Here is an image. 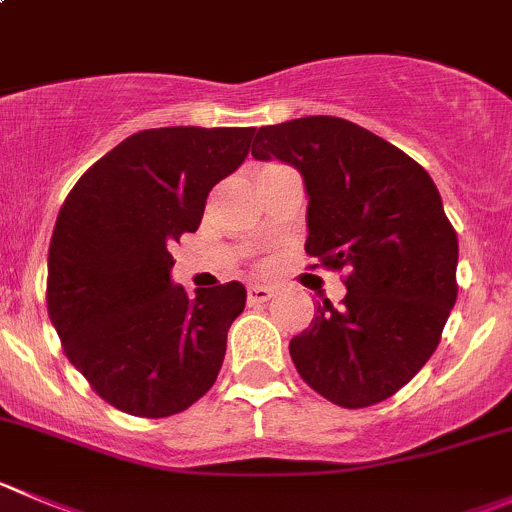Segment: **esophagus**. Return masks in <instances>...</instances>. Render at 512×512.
Segmentation results:
<instances>
[{
  "instance_id": "34e87169",
  "label": "esophagus",
  "mask_w": 512,
  "mask_h": 512,
  "mask_svg": "<svg viewBox=\"0 0 512 512\" xmlns=\"http://www.w3.org/2000/svg\"><path fill=\"white\" fill-rule=\"evenodd\" d=\"M272 297V287L267 285H250L247 287V300L250 302H267Z\"/></svg>"
}]
</instances>
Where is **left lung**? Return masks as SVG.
Masks as SVG:
<instances>
[{
    "label": "left lung",
    "mask_w": 512,
    "mask_h": 512,
    "mask_svg": "<svg viewBox=\"0 0 512 512\" xmlns=\"http://www.w3.org/2000/svg\"><path fill=\"white\" fill-rule=\"evenodd\" d=\"M255 160H280L307 192V255L345 270L342 305H320L290 340L302 380L340 408L398 393L430 360L458 297V235L428 172L340 117L260 127Z\"/></svg>",
    "instance_id": "obj_1"
}]
</instances>
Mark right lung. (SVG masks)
<instances>
[{
	"label": "right lung",
	"mask_w": 512,
	"mask_h": 512,
	"mask_svg": "<svg viewBox=\"0 0 512 512\" xmlns=\"http://www.w3.org/2000/svg\"><path fill=\"white\" fill-rule=\"evenodd\" d=\"M255 127H160L94 162L59 210L47 310L69 362L122 413L167 418L215 385L240 282L187 297L172 242L195 232L212 187L245 162Z\"/></svg>",
	"instance_id": "right-lung-1"
}]
</instances>
